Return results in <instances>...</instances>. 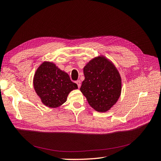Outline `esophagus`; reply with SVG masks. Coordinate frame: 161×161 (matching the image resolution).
Wrapping results in <instances>:
<instances>
[{
    "mask_svg": "<svg viewBox=\"0 0 161 161\" xmlns=\"http://www.w3.org/2000/svg\"><path fill=\"white\" fill-rule=\"evenodd\" d=\"M76 83L77 84L78 87H79V88H80V80H76Z\"/></svg>",
    "mask_w": 161,
    "mask_h": 161,
    "instance_id": "esophagus-1",
    "label": "esophagus"
}]
</instances>
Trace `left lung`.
<instances>
[{
    "mask_svg": "<svg viewBox=\"0 0 161 161\" xmlns=\"http://www.w3.org/2000/svg\"><path fill=\"white\" fill-rule=\"evenodd\" d=\"M80 91L91 108L99 112L110 109L119 98L121 79L118 70L103 56L89 62L83 69Z\"/></svg>",
    "mask_w": 161,
    "mask_h": 161,
    "instance_id": "left-lung-1",
    "label": "left lung"
}]
</instances>
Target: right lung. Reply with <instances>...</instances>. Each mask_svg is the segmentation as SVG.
I'll use <instances>...</instances> for the list:
<instances>
[{"instance_id": "add662e5", "label": "right lung", "mask_w": 161, "mask_h": 161, "mask_svg": "<svg viewBox=\"0 0 161 161\" xmlns=\"http://www.w3.org/2000/svg\"><path fill=\"white\" fill-rule=\"evenodd\" d=\"M33 86L42 103L52 108L65 103L69 92L78 89L67 73L50 62H43L38 67L33 78Z\"/></svg>"}]
</instances>
